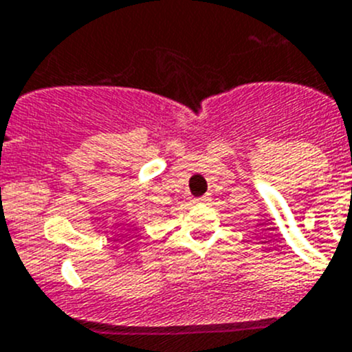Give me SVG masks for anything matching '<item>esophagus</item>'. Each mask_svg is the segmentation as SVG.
Returning <instances> with one entry per match:
<instances>
[{"label": "esophagus", "instance_id": "34e87169", "mask_svg": "<svg viewBox=\"0 0 352 352\" xmlns=\"http://www.w3.org/2000/svg\"><path fill=\"white\" fill-rule=\"evenodd\" d=\"M205 200H207V197H198V198H195L193 204H201V201H205Z\"/></svg>", "mask_w": 352, "mask_h": 352}]
</instances>
